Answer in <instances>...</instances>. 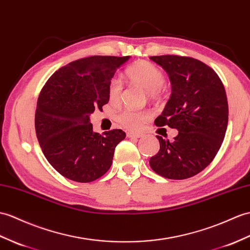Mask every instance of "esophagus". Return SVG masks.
<instances>
[{
  "mask_svg": "<svg viewBox=\"0 0 250 250\" xmlns=\"http://www.w3.org/2000/svg\"><path fill=\"white\" fill-rule=\"evenodd\" d=\"M126 136L129 138H139L142 137L143 134L142 133H135V132H127L126 133Z\"/></svg>",
  "mask_w": 250,
  "mask_h": 250,
  "instance_id": "1",
  "label": "esophagus"
}]
</instances>
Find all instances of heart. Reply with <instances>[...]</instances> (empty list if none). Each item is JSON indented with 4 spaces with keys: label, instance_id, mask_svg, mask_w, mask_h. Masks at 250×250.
Wrapping results in <instances>:
<instances>
[{
    "label": "heart",
    "instance_id": "heart-1",
    "mask_svg": "<svg viewBox=\"0 0 250 250\" xmlns=\"http://www.w3.org/2000/svg\"><path fill=\"white\" fill-rule=\"evenodd\" d=\"M126 77L133 84L142 87L147 91L150 99L155 100L162 96L163 84L165 82L164 74L153 63L149 62H138L134 66L127 69ZM123 81L118 77H113L109 81L107 87V95L109 102L118 103L123 95ZM150 113L148 111H133L124 109L120 112L116 119L125 129H138L144 121L148 120Z\"/></svg>",
    "mask_w": 250,
    "mask_h": 250
}]
</instances>
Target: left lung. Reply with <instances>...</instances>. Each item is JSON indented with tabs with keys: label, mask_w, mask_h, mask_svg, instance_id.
I'll use <instances>...</instances> for the list:
<instances>
[{
	"label": "left lung",
	"mask_w": 250,
	"mask_h": 250,
	"mask_svg": "<svg viewBox=\"0 0 250 250\" xmlns=\"http://www.w3.org/2000/svg\"><path fill=\"white\" fill-rule=\"evenodd\" d=\"M167 72L171 95L156 126L177 129L172 142L156 135L160 150L149 161L158 175L183 180L202 171L215 158L228 125L225 87L211 67L193 57L151 56Z\"/></svg>",
	"instance_id": "left-lung-1"
}]
</instances>
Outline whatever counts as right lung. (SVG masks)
Listing matches in <instances>:
<instances>
[{"label":"right lung","instance_id":"right-lung-1","mask_svg":"<svg viewBox=\"0 0 250 250\" xmlns=\"http://www.w3.org/2000/svg\"><path fill=\"white\" fill-rule=\"evenodd\" d=\"M130 56H89L69 62L46 81L35 113L42 152L62 176L87 183L102 177L113 163L123 130L99 134L89 116L108 102L107 87Z\"/></svg>","mask_w":250,"mask_h":250}]
</instances>
